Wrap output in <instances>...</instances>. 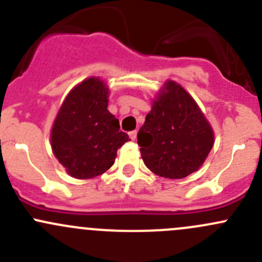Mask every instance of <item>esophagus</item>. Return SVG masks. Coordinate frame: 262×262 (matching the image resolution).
<instances>
[{
	"instance_id": "obj_1",
	"label": "esophagus",
	"mask_w": 262,
	"mask_h": 262,
	"mask_svg": "<svg viewBox=\"0 0 262 262\" xmlns=\"http://www.w3.org/2000/svg\"><path fill=\"white\" fill-rule=\"evenodd\" d=\"M137 134H138V132H137V130L129 132V137H130L132 141H136V139H137Z\"/></svg>"
}]
</instances>
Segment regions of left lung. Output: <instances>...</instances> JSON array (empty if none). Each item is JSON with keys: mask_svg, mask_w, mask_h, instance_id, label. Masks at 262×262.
<instances>
[{"mask_svg": "<svg viewBox=\"0 0 262 262\" xmlns=\"http://www.w3.org/2000/svg\"><path fill=\"white\" fill-rule=\"evenodd\" d=\"M142 160L155 175L184 179L203 166L214 144V132L191 95L167 80L152 100L138 132Z\"/></svg>", "mask_w": 262, "mask_h": 262, "instance_id": "obj_1", "label": "left lung"}]
</instances>
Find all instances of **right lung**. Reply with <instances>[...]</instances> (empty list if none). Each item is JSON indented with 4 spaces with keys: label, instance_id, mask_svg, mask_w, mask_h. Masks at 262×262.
Listing matches in <instances>:
<instances>
[{
    "label": "right lung",
    "instance_id": "obj_1",
    "mask_svg": "<svg viewBox=\"0 0 262 262\" xmlns=\"http://www.w3.org/2000/svg\"><path fill=\"white\" fill-rule=\"evenodd\" d=\"M109 87L100 77L76 84L60 105L50 132L57 160L75 179L96 178L115 162L116 150L130 141L107 110Z\"/></svg>",
    "mask_w": 262,
    "mask_h": 262
}]
</instances>
